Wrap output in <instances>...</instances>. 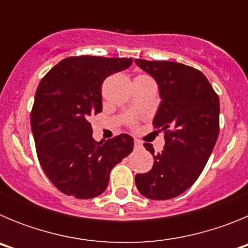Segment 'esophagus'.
I'll return each instance as SVG.
<instances>
[{
	"mask_svg": "<svg viewBox=\"0 0 248 248\" xmlns=\"http://www.w3.org/2000/svg\"><path fill=\"white\" fill-rule=\"evenodd\" d=\"M134 146L135 149H140L143 146V144H141V141H139V140H134Z\"/></svg>",
	"mask_w": 248,
	"mask_h": 248,
	"instance_id": "1",
	"label": "esophagus"
}]
</instances>
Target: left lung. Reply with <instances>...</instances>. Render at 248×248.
<instances>
[{
	"label": "left lung",
	"mask_w": 248,
	"mask_h": 248,
	"mask_svg": "<svg viewBox=\"0 0 248 248\" xmlns=\"http://www.w3.org/2000/svg\"><path fill=\"white\" fill-rule=\"evenodd\" d=\"M157 83L160 103L153 124L165 133V145L155 154L145 174H137L135 185L151 200L176 198L198 180L220 131V100L200 71L183 63L135 59Z\"/></svg>",
	"instance_id": "obj_1"
}]
</instances>
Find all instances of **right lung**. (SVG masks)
Masks as SVG:
<instances>
[{
	"label": "right lung",
	"instance_id": "right-lung-1",
	"mask_svg": "<svg viewBox=\"0 0 248 248\" xmlns=\"http://www.w3.org/2000/svg\"><path fill=\"white\" fill-rule=\"evenodd\" d=\"M131 63V58L69 57L39 82L31 113L37 156L50 183L68 196H99L111 169L133 151L134 140L128 134L95 141L89 123L102 111L105 78Z\"/></svg>",
	"mask_w": 248,
	"mask_h": 248
}]
</instances>
